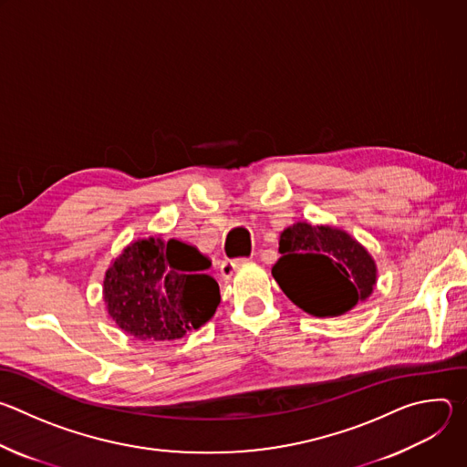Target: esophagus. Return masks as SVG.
I'll use <instances>...</instances> for the list:
<instances>
[{
    "mask_svg": "<svg viewBox=\"0 0 467 467\" xmlns=\"http://www.w3.org/2000/svg\"><path fill=\"white\" fill-rule=\"evenodd\" d=\"M249 262V258H227V260H223L222 262V265H220V274H222V277L223 279H231L233 275H234V272L238 270V268H242L244 264H247Z\"/></svg>",
    "mask_w": 467,
    "mask_h": 467,
    "instance_id": "1",
    "label": "esophagus"
}]
</instances>
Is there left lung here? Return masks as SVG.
<instances>
[{
    "label": "left lung",
    "instance_id": "obj_1",
    "mask_svg": "<svg viewBox=\"0 0 467 467\" xmlns=\"http://www.w3.org/2000/svg\"><path fill=\"white\" fill-rule=\"evenodd\" d=\"M272 268L281 290L305 312L335 317L366 301L377 283L371 254L346 231L297 222L281 233Z\"/></svg>",
    "mask_w": 467,
    "mask_h": 467
}]
</instances>
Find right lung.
I'll return each mask as SVG.
<instances>
[{
	"label": "right lung",
	"instance_id": "right-lung-1",
	"mask_svg": "<svg viewBox=\"0 0 467 467\" xmlns=\"http://www.w3.org/2000/svg\"><path fill=\"white\" fill-rule=\"evenodd\" d=\"M209 268L205 254L175 238L132 242L105 274L109 316L139 340L182 338L220 305V286Z\"/></svg>",
	"mask_w": 467,
	"mask_h": 467
}]
</instances>
